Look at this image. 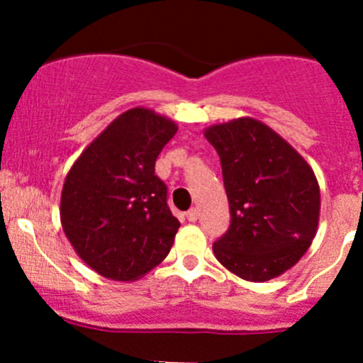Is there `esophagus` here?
<instances>
[{"label": "esophagus", "instance_id": "esophagus-1", "mask_svg": "<svg viewBox=\"0 0 363 363\" xmlns=\"http://www.w3.org/2000/svg\"><path fill=\"white\" fill-rule=\"evenodd\" d=\"M186 218H188V221L195 223V221H196V219H199V208H196V207L189 208V211H188V212H186Z\"/></svg>", "mask_w": 363, "mask_h": 363}]
</instances>
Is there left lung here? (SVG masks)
Instances as JSON below:
<instances>
[{
	"label": "left lung",
	"instance_id": "obj_1",
	"mask_svg": "<svg viewBox=\"0 0 363 363\" xmlns=\"http://www.w3.org/2000/svg\"><path fill=\"white\" fill-rule=\"evenodd\" d=\"M230 203V228L212 246L223 267L252 283L274 279L309 250L320 221V186L307 161L251 117L214 124Z\"/></svg>",
	"mask_w": 363,
	"mask_h": 363
}]
</instances>
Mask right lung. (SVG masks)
I'll return each mask as SVG.
<instances>
[{
    "mask_svg": "<svg viewBox=\"0 0 363 363\" xmlns=\"http://www.w3.org/2000/svg\"><path fill=\"white\" fill-rule=\"evenodd\" d=\"M175 133L177 124L168 117L130 108L69 168L60 207L65 235L107 279H140L170 252L181 223L168 208L155 164Z\"/></svg>",
    "mask_w": 363,
    "mask_h": 363,
    "instance_id": "1",
    "label": "right lung"
}]
</instances>
